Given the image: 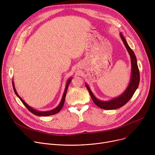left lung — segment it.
I'll use <instances>...</instances> for the list:
<instances>
[{"label": "left lung", "mask_w": 155, "mask_h": 155, "mask_svg": "<svg viewBox=\"0 0 155 155\" xmlns=\"http://www.w3.org/2000/svg\"><path fill=\"white\" fill-rule=\"evenodd\" d=\"M120 36L121 39L123 40L124 43V45L127 50L130 57H131V67H132V71H131V80L127 87L125 90V91L120 96L116 97V98H114L113 99L110 101H102L97 99L92 92L91 91V88L86 84V87L87 90L88 91L89 94H90L91 98L94 102L95 104L96 105H97L99 107L105 109V110H112V109H116L118 108H120L124 105L133 97V94H134L136 89L138 87L140 84V71L139 68L137 67V60L136 57L134 54V53L131 50V48L129 47L128 45L126 39L122 35L120 32Z\"/></svg>", "instance_id": "8db88e82"}]
</instances>
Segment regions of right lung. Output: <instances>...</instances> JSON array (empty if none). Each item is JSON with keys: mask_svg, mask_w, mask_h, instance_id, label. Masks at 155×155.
I'll return each mask as SVG.
<instances>
[{"mask_svg": "<svg viewBox=\"0 0 155 155\" xmlns=\"http://www.w3.org/2000/svg\"><path fill=\"white\" fill-rule=\"evenodd\" d=\"M71 78H70L68 81H67V85H66V87H65V89H64V93H63V97H62V99L60 103V104L57 106L56 108H54V109L53 110H49V111H39V110H36L35 109H34L33 108H32L31 107H30L29 105H28L25 102H24L22 99L21 97L18 95V92H16V90H15V86H14V82L12 80V87H13V88H14V91L15 94V95H17L19 99L21 101V102H22V104L25 105L26 107L31 112H32L33 114L36 115V116H51V115H53V114H55L59 112L61 109H62L63 105H64V100H65V97H66V94H67V89H68V85L69 84H70L71 82Z\"/></svg>", "mask_w": 155, "mask_h": 155, "instance_id": "1", "label": "right lung"}]
</instances>
